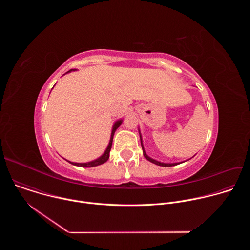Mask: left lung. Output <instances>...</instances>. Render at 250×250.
Returning a JSON list of instances; mask_svg holds the SVG:
<instances>
[{
  "mask_svg": "<svg viewBox=\"0 0 250 250\" xmlns=\"http://www.w3.org/2000/svg\"><path fill=\"white\" fill-rule=\"evenodd\" d=\"M139 136H140L141 147H142V150H144V155H145V157H146V158L148 161H150V162H152V163H154V164H156V165H159V166H164V167H170V166H175V165L180 164V163H163V162H159V161H157V160H155V159H153V158L149 157V156L146 154V150H145V148H144V145H142V139H141V134H140V131H139Z\"/></svg>",
  "mask_w": 250,
  "mask_h": 250,
  "instance_id": "left-lung-1",
  "label": "left lung"
}]
</instances>
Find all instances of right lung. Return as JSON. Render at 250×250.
Listing matches in <instances>:
<instances>
[{"label":"right lung","instance_id":"1","mask_svg":"<svg viewBox=\"0 0 250 250\" xmlns=\"http://www.w3.org/2000/svg\"><path fill=\"white\" fill-rule=\"evenodd\" d=\"M74 70V69H71L69 70L68 72L66 73H69L71 72V71ZM123 123V120H120V121H117L115 124H114V126H113V129H112V133H111V139H110V142H109V146L108 147H106V149L104 150V154L102 156H100L99 158L93 160V161H90V162H86V163H76V162H71V161H68L70 162L71 164L73 165H76V166H82V167H94V166H98V165H101L104 162L108 161L109 157H110V151H111V148H112V145H113V138H114V134H115V131L117 130V128L122 125Z\"/></svg>","mask_w":250,"mask_h":250}]
</instances>
